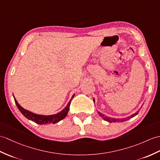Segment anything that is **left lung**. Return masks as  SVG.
<instances>
[{
    "instance_id": "obj_1",
    "label": "left lung",
    "mask_w": 160,
    "mask_h": 160,
    "mask_svg": "<svg viewBox=\"0 0 160 160\" xmlns=\"http://www.w3.org/2000/svg\"><path fill=\"white\" fill-rule=\"evenodd\" d=\"M93 101L95 102V99H93ZM138 112H139V110L137 111V112H136V113H134V114H133L132 115H131V116H129V117H127V118H114L108 117L106 116L105 114H103L101 113L100 112H99V111L98 112V113L99 114V116L101 117L102 118H103V119H104L105 121H108V122H122V121H128V120L129 119V118H132V117H135L136 115L138 114Z\"/></svg>"
}]
</instances>
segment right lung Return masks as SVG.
<instances>
[{
  "instance_id": "right-lung-1",
  "label": "right lung",
  "mask_w": 160,
  "mask_h": 160,
  "mask_svg": "<svg viewBox=\"0 0 160 160\" xmlns=\"http://www.w3.org/2000/svg\"><path fill=\"white\" fill-rule=\"evenodd\" d=\"M74 95H73L72 99H70V101L68 102V105H67V106L64 109L61 110L60 112H58L56 114H52V115H41V114H35L33 112H30V111L23 108H22L19 103H18L17 100L14 98V96L13 98L18 108L19 109L21 113L23 114L25 117H27L29 120L36 122V123L39 124V125H43V124H48V123H53V124L57 123V122H58V121H60L61 120L65 118L67 114H68L69 112L70 103H71V101L73 98Z\"/></svg>"
}]
</instances>
